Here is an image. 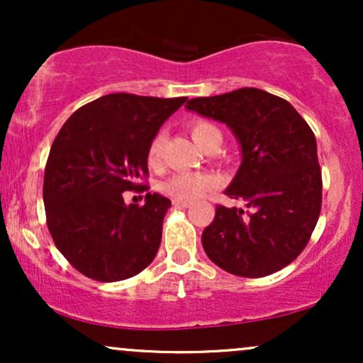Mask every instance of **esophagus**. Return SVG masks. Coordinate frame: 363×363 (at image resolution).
I'll return each mask as SVG.
<instances>
[{
    "mask_svg": "<svg viewBox=\"0 0 363 363\" xmlns=\"http://www.w3.org/2000/svg\"><path fill=\"white\" fill-rule=\"evenodd\" d=\"M174 205L181 206V208H187V206H191V201H187V199H174Z\"/></svg>",
    "mask_w": 363,
    "mask_h": 363,
    "instance_id": "1",
    "label": "esophagus"
}]
</instances>
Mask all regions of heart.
Masks as SVG:
<instances>
[{
	"label": "heart",
	"mask_w": 363,
	"mask_h": 363,
	"mask_svg": "<svg viewBox=\"0 0 363 363\" xmlns=\"http://www.w3.org/2000/svg\"><path fill=\"white\" fill-rule=\"evenodd\" d=\"M191 135L196 141L198 147H201L206 140H210L213 135H220L218 128L213 126L211 123L206 121H198L191 126ZM164 141L165 136L162 133L153 136V140L150 141L148 150H147V158L152 165L158 164L162 157V150H164ZM216 184V179L210 174H201V172H179L176 176L162 184V191L170 198L176 199H194L199 198L203 193H206L208 189H211Z\"/></svg>",
	"instance_id": "1"
}]
</instances>
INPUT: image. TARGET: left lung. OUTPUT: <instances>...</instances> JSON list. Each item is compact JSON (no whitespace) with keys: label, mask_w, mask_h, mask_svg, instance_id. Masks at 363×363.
<instances>
[{"label":"left lung","mask_w":363,"mask_h":363,"mask_svg":"<svg viewBox=\"0 0 363 363\" xmlns=\"http://www.w3.org/2000/svg\"><path fill=\"white\" fill-rule=\"evenodd\" d=\"M186 109L223 123L240 147V167L225 194L244 199L245 213L216 206L201 235L206 256L237 277L280 272L303 251L320 213L314 133L290 102L251 86L191 99Z\"/></svg>","instance_id":"1"}]
</instances>
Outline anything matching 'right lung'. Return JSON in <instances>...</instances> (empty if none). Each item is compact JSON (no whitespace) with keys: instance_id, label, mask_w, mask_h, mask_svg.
I'll use <instances>...</instances> for the list:
<instances>
[{"instance_id":"obj_1","label":"right lung","mask_w":363,"mask_h":363,"mask_svg":"<svg viewBox=\"0 0 363 363\" xmlns=\"http://www.w3.org/2000/svg\"><path fill=\"white\" fill-rule=\"evenodd\" d=\"M187 97L109 94L86 104L54 140L44 172V206L54 244L74 269L97 281L135 277L153 261L170 199L124 191L148 174L147 150Z\"/></svg>"}]
</instances>
